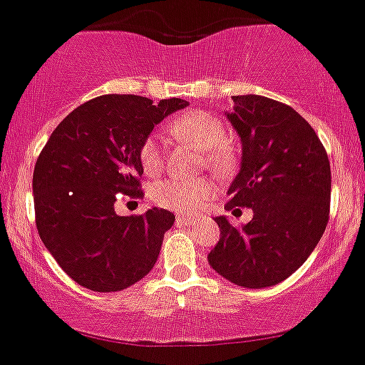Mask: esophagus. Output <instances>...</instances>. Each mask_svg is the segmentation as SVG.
I'll list each match as a JSON object with an SVG mask.
<instances>
[{"label": "esophagus", "instance_id": "obj_1", "mask_svg": "<svg viewBox=\"0 0 365 365\" xmlns=\"http://www.w3.org/2000/svg\"><path fill=\"white\" fill-rule=\"evenodd\" d=\"M196 220H198V218L182 217V215H178V217H176V224H178V226H195Z\"/></svg>", "mask_w": 365, "mask_h": 365}]
</instances>
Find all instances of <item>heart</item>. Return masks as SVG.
I'll return each mask as SVG.
<instances>
[{"label":"heart","mask_w":365,"mask_h":365,"mask_svg":"<svg viewBox=\"0 0 365 365\" xmlns=\"http://www.w3.org/2000/svg\"><path fill=\"white\" fill-rule=\"evenodd\" d=\"M169 132L174 138L195 145L202 150L204 163L211 173L227 176L237 165V152L230 141H226V125L213 113L204 110H191L182 113L169 123ZM139 163L147 176H156L163 169V150L158 134H148L141 141L138 150ZM215 187L209 178L178 180L169 178L152 187L150 198L160 207L176 213H198L205 207Z\"/></svg>","instance_id":"obj_1"}]
</instances>
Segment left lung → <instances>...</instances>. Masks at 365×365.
<instances>
[{
  "instance_id": "1",
  "label": "left lung",
  "mask_w": 365,
  "mask_h": 365,
  "mask_svg": "<svg viewBox=\"0 0 365 365\" xmlns=\"http://www.w3.org/2000/svg\"><path fill=\"white\" fill-rule=\"evenodd\" d=\"M227 119L242 161L226 209L250 207L253 218L244 226L215 218L220 239L207 261L239 287H274L309 259L327 227L331 165L314 128L288 104L237 95Z\"/></svg>"
}]
</instances>
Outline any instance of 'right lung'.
Here are the masks:
<instances>
[{
    "label": "right lung",
    "mask_w": 365,
    "mask_h": 365,
    "mask_svg": "<svg viewBox=\"0 0 365 365\" xmlns=\"http://www.w3.org/2000/svg\"><path fill=\"white\" fill-rule=\"evenodd\" d=\"M187 101L152 104L139 95H101L75 108L47 139L34 165L38 235L60 268L81 287L119 292L154 268L167 209L119 217L115 196H143L139 145Z\"/></svg>",
    "instance_id": "right-lung-1"
}]
</instances>
